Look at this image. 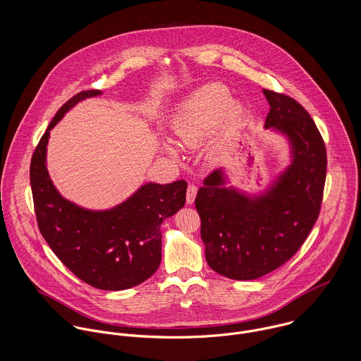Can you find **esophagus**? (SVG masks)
<instances>
[{"mask_svg":"<svg viewBox=\"0 0 361 361\" xmlns=\"http://www.w3.org/2000/svg\"><path fill=\"white\" fill-rule=\"evenodd\" d=\"M196 195H197V186L190 183L188 186V192H186V202H188V204H193V202L196 199Z\"/></svg>","mask_w":361,"mask_h":361,"instance_id":"obj_1","label":"esophagus"}]
</instances>
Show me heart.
I'll use <instances>...</instances> for the list:
<instances>
[{
  "label": "heart",
  "mask_w": 361,
  "mask_h": 361,
  "mask_svg": "<svg viewBox=\"0 0 361 361\" xmlns=\"http://www.w3.org/2000/svg\"><path fill=\"white\" fill-rule=\"evenodd\" d=\"M231 100V92L221 83H209L196 90L178 105L171 118L176 142L185 147L199 145L216 129L221 118L229 126L236 125L243 115V106ZM162 149L169 157L179 154L171 143H164Z\"/></svg>",
  "instance_id": "heart-1"
}]
</instances>
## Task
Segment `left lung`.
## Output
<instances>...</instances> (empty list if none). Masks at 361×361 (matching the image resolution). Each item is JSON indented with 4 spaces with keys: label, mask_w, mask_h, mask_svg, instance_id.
Listing matches in <instances>:
<instances>
[{
    "label": "left lung",
    "mask_w": 361,
    "mask_h": 361,
    "mask_svg": "<svg viewBox=\"0 0 361 361\" xmlns=\"http://www.w3.org/2000/svg\"><path fill=\"white\" fill-rule=\"evenodd\" d=\"M262 93L265 129L288 137L290 165L258 196L226 188L215 169L195 200L208 265L238 281L257 279L296 255L318 218L326 176L325 145L309 112L286 94Z\"/></svg>",
    "instance_id": "1"
}]
</instances>
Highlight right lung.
I'll return each instance as SVG.
<instances>
[{
    "mask_svg": "<svg viewBox=\"0 0 361 361\" xmlns=\"http://www.w3.org/2000/svg\"><path fill=\"white\" fill-rule=\"evenodd\" d=\"M86 90L55 114L30 162V185L39 229L55 256L83 282L123 290L149 279L161 262V224L185 206L188 183H146L119 206L93 211L63 199L46 165L50 130L76 104L100 96Z\"/></svg>",
    "mask_w": 361,
    "mask_h": 361,
    "instance_id": "right-lung-1",
    "label": "right lung"
}]
</instances>
